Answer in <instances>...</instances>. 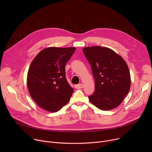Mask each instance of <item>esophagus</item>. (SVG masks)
<instances>
[{
  "mask_svg": "<svg viewBox=\"0 0 152 152\" xmlns=\"http://www.w3.org/2000/svg\"><path fill=\"white\" fill-rule=\"evenodd\" d=\"M75 87L76 89H82L83 87V86L82 84H79L75 86Z\"/></svg>",
  "mask_w": 152,
  "mask_h": 152,
  "instance_id": "esophagus-1",
  "label": "esophagus"
}]
</instances>
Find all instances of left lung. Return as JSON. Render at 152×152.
I'll return each mask as SVG.
<instances>
[{
  "label": "left lung",
  "instance_id": "obj_1",
  "mask_svg": "<svg viewBox=\"0 0 152 152\" xmlns=\"http://www.w3.org/2000/svg\"><path fill=\"white\" fill-rule=\"evenodd\" d=\"M83 51L95 79V91L89 96L90 102L102 110L117 107L131 87V76L126 61L107 47H87Z\"/></svg>",
  "mask_w": 152,
  "mask_h": 152
}]
</instances>
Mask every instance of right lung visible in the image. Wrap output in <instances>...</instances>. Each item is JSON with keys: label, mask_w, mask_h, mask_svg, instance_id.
I'll use <instances>...</instances> for the list:
<instances>
[{"label": "right lung", "mask_w": 152, "mask_h": 152, "mask_svg": "<svg viewBox=\"0 0 152 152\" xmlns=\"http://www.w3.org/2000/svg\"><path fill=\"white\" fill-rule=\"evenodd\" d=\"M75 47H49L40 52L32 61L27 76L31 97L42 108L56 112L69 101L73 89L67 81L66 63Z\"/></svg>", "instance_id": "1"}]
</instances>
